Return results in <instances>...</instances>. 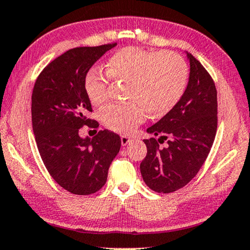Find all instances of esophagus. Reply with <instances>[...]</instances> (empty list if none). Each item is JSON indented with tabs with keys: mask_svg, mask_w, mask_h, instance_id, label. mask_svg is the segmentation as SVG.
Returning <instances> with one entry per match:
<instances>
[{
	"mask_svg": "<svg viewBox=\"0 0 250 250\" xmlns=\"http://www.w3.org/2000/svg\"><path fill=\"white\" fill-rule=\"evenodd\" d=\"M131 139L130 137H128V136H121V144L122 146H125L127 144H129V142H130Z\"/></svg>",
	"mask_w": 250,
	"mask_h": 250,
	"instance_id": "34e87169",
	"label": "esophagus"
}]
</instances>
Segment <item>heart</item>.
Segmentation results:
<instances>
[{
  "instance_id": "obj_1",
  "label": "heart",
  "mask_w": 250,
  "mask_h": 250,
  "mask_svg": "<svg viewBox=\"0 0 250 250\" xmlns=\"http://www.w3.org/2000/svg\"><path fill=\"white\" fill-rule=\"evenodd\" d=\"M106 74L91 68L84 78V92L92 105L99 106L107 98L109 79L123 81V104L106 105L102 121L113 131L129 134L145 118H161L177 105L184 95L188 68L184 59L174 52L147 51L125 46L113 53L105 64Z\"/></svg>"
}]
</instances>
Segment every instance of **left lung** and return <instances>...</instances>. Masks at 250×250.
<instances>
[{
	"instance_id": "1",
	"label": "left lung",
	"mask_w": 250,
	"mask_h": 250,
	"mask_svg": "<svg viewBox=\"0 0 250 250\" xmlns=\"http://www.w3.org/2000/svg\"><path fill=\"white\" fill-rule=\"evenodd\" d=\"M189 79L177 105L147 129L159 136L144 139L147 153L141 164L146 185L158 193L184 188L198 174L217 131V91L201 62L188 53ZM167 140V148L159 144Z\"/></svg>"
}]
</instances>
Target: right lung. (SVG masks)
<instances>
[{
  "label": "right lung",
  "instance_id": "obj_1",
  "mask_svg": "<svg viewBox=\"0 0 250 250\" xmlns=\"http://www.w3.org/2000/svg\"><path fill=\"white\" fill-rule=\"evenodd\" d=\"M115 45L68 50L43 68L33 89L32 125L40 155L56 183L73 194L99 191L121 147L120 136L109 130L98 131L92 139L79 136L84 125H99L88 118L92 108L83 86L86 73Z\"/></svg>",
  "mask_w": 250,
  "mask_h": 250
}]
</instances>
